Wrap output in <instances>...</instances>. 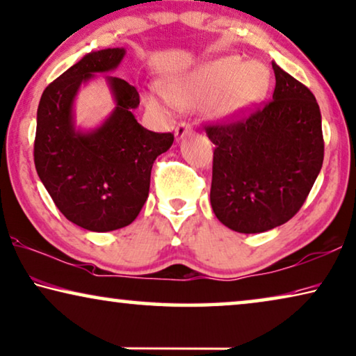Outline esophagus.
<instances>
[{"instance_id": "34e87169", "label": "esophagus", "mask_w": 356, "mask_h": 356, "mask_svg": "<svg viewBox=\"0 0 356 356\" xmlns=\"http://www.w3.org/2000/svg\"><path fill=\"white\" fill-rule=\"evenodd\" d=\"M188 133H191V127L188 125V123H179L177 128H176V140H180L184 136H187Z\"/></svg>"}]
</instances>
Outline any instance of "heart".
<instances>
[{"mask_svg": "<svg viewBox=\"0 0 356 356\" xmlns=\"http://www.w3.org/2000/svg\"><path fill=\"white\" fill-rule=\"evenodd\" d=\"M268 86V72L261 65L249 63L239 56H225L200 66L176 83L171 98L152 93L147 104L158 107H202L212 104L216 115L225 120L238 118L261 97Z\"/></svg>", "mask_w": 356, "mask_h": 356, "instance_id": "b5f03b06", "label": "heart"}]
</instances>
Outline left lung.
Wrapping results in <instances>:
<instances>
[{
	"label": "left lung",
	"instance_id": "1",
	"mask_svg": "<svg viewBox=\"0 0 356 356\" xmlns=\"http://www.w3.org/2000/svg\"><path fill=\"white\" fill-rule=\"evenodd\" d=\"M273 99L231 123L207 125L216 144L211 204L229 229L255 234L300 211L323 165L321 114L312 92L273 63Z\"/></svg>",
	"mask_w": 356,
	"mask_h": 356
}]
</instances>
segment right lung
Returning a JSON list of instances; mask_svg holds the SVG:
<instances>
[{
    "label": "right lung",
    "instance_id": "right-lung-1",
    "mask_svg": "<svg viewBox=\"0 0 356 356\" xmlns=\"http://www.w3.org/2000/svg\"><path fill=\"white\" fill-rule=\"evenodd\" d=\"M125 49L90 52L44 90L38 106L35 166L55 206L77 227L106 233L128 227L147 201L150 171L171 147L172 133L139 125L133 109L139 93L107 76L115 109L90 131L74 127L76 95L98 72L114 71Z\"/></svg>",
    "mask_w": 356,
    "mask_h": 356
}]
</instances>
